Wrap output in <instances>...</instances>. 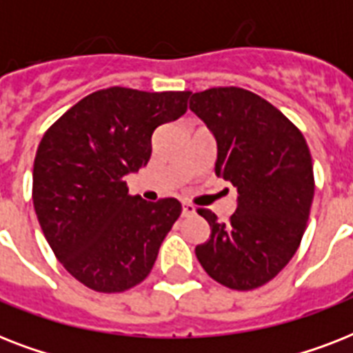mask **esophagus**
<instances>
[{"label": "esophagus", "instance_id": "1", "mask_svg": "<svg viewBox=\"0 0 353 353\" xmlns=\"http://www.w3.org/2000/svg\"><path fill=\"white\" fill-rule=\"evenodd\" d=\"M194 212H196V209H194L192 205H190V203H183L181 216H192Z\"/></svg>", "mask_w": 353, "mask_h": 353}]
</instances>
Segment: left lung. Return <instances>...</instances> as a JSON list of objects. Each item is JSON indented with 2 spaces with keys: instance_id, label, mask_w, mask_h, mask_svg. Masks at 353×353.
<instances>
[{
  "instance_id": "8db88e82",
  "label": "left lung",
  "mask_w": 353,
  "mask_h": 353,
  "mask_svg": "<svg viewBox=\"0 0 353 353\" xmlns=\"http://www.w3.org/2000/svg\"><path fill=\"white\" fill-rule=\"evenodd\" d=\"M190 110L216 141V176L236 188L225 223L198 210L210 236L196 256L216 282L254 290L288 265L306 231L315 192L310 148L273 104L241 88L194 93Z\"/></svg>"
}]
</instances>
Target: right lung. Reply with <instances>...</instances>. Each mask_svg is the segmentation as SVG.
Wrapping results in <instances>:
<instances>
[{"label": "right lung", "instance_id": "obj_1", "mask_svg": "<svg viewBox=\"0 0 353 353\" xmlns=\"http://www.w3.org/2000/svg\"><path fill=\"white\" fill-rule=\"evenodd\" d=\"M188 97L95 91L41 139L32 170L36 216L60 263L90 290L119 293L143 282L181 214L176 198L152 203L128 194L124 177L148 165L155 128L185 115Z\"/></svg>", "mask_w": 353, "mask_h": 353}]
</instances>
